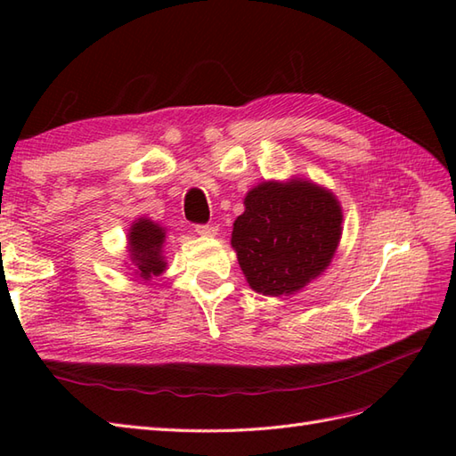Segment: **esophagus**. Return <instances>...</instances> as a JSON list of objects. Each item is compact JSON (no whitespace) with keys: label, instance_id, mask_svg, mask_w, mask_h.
<instances>
[{"label":"esophagus","instance_id":"1","mask_svg":"<svg viewBox=\"0 0 456 456\" xmlns=\"http://www.w3.org/2000/svg\"><path fill=\"white\" fill-rule=\"evenodd\" d=\"M196 233L201 237H216L217 225H213V223H200V225H196Z\"/></svg>","mask_w":456,"mask_h":456}]
</instances>
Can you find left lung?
Masks as SVG:
<instances>
[{
  "mask_svg": "<svg viewBox=\"0 0 456 456\" xmlns=\"http://www.w3.org/2000/svg\"><path fill=\"white\" fill-rule=\"evenodd\" d=\"M341 221L333 193L315 183L265 182L250 190L231 237L248 286L265 296L304 288L331 263Z\"/></svg>",
  "mask_w": 456,
  "mask_h": 456,
  "instance_id": "left-lung-1",
  "label": "left lung"
}]
</instances>
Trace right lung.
<instances>
[{
  "label": "right lung",
  "instance_id": "1",
  "mask_svg": "<svg viewBox=\"0 0 456 456\" xmlns=\"http://www.w3.org/2000/svg\"><path fill=\"white\" fill-rule=\"evenodd\" d=\"M131 260L139 268L141 278H151L160 274L167 263L160 256V247L164 243V229L149 219L134 223L129 233Z\"/></svg>",
  "mask_w": 456,
  "mask_h": 456
}]
</instances>
